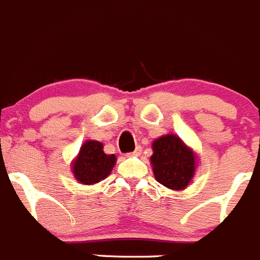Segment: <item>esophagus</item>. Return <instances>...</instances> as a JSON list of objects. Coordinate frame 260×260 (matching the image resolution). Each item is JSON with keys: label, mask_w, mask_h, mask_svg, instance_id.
<instances>
[{"label": "esophagus", "mask_w": 260, "mask_h": 260, "mask_svg": "<svg viewBox=\"0 0 260 260\" xmlns=\"http://www.w3.org/2000/svg\"><path fill=\"white\" fill-rule=\"evenodd\" d=\"M140 152H142V147L138 146L137 148H135L134 152H130V153H127L126 156H138V154H140Z\"/></svg>", "instance_id": "esophagus-1"}]
</instances>
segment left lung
I'll return each instance as SVG.
<instances>
[{
	"instance_id": "obj_1",
	"label": "left lung",
	"mask_w": 260,
	"mask_h": 260,
	"mask_svg": "<svg viewBox=\"0 0 260 260\" xmlns=\"http://www.w3.org/2000/svg\"><path fill=\"white\" fill-rule=\"evenodd\" d=\"M151 157L154 178L158 183L173 190H180L188 185L194 174L196 158L179 137L165 135L152 144Z\"/></svg>"
}]
</instances>
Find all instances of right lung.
I'll list each match as a JSON object with an SVG mask.
<instances>
[{
	"instance_id": "add662e5",
	"label": "right lung",
	"mask_w": 260,
	"mask_h": 260,
	"mask_svg": "<svg viewBox=\"0 0 260 260\" xmlns=\"http://www.w3.org/2000/svg\"><path fill=\"white\" fill-rule=\"evenodd\" d=\"M116 162L114 154H107L103 144L96 140H87L80 149L73 164V174L82 184H94L111 174Z\"/></svg>"
}]
</instances>
